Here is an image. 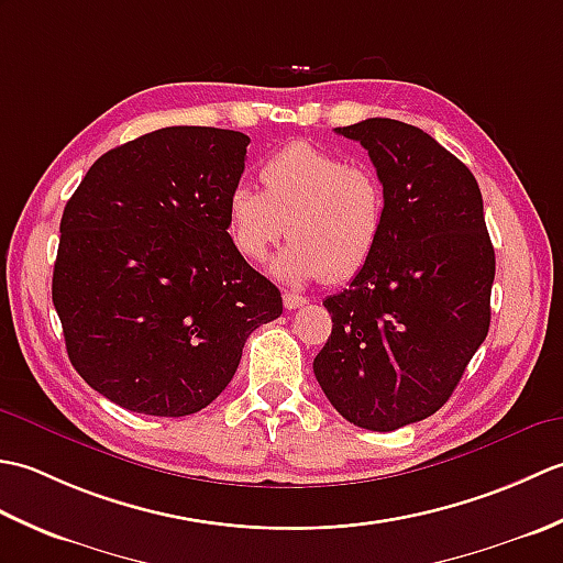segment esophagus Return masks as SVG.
<instances>
[{
  "label": "esophagus",
  "instance_id": "34e87169",
  "mask_svg": "<svg viewBox=\"0 0 563 563\" xmlns=\"http://www.w3.org/2000/svg\"><path fill=\"white\" fill-rule=\"evenodd\" d=\"M283 305H285V309H300V307L307 305V297L295 295V292H285L283 295Z\"/></svg>",
  "mask_w": 563,
  "mask_h": 563
}]
</instances>
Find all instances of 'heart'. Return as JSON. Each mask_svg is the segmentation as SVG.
Segmentation results:
<instances>
[{
	"label": "heart",
	"mask_w": 563,
	"mask_h": 563,
	"mask_svg": "<svg viewBox=\"0 0 563 563\" xmlns=\"http://www.w3.org/2000/svg\"><path fill=\"white\" fill-rule=\"evenodd\" d=\"M258 178L263 190L236 186L227 198L239 256L263 261L290 224L292 242L273 261L285 283H345L373 261L387 224V190L373 166L292 142L261 164Z\"/></svg>",
	"instance_id": "1"
}]
</instances>
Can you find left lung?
<instances>
[{
  "label": "left lung",
  "instance_id": "1",
  "mask_svg": "<svg viewBox=\"0 0 563 563\" xmlns=\"http://www.w3.org/2000/svg\"><path fill=\"white\" fill-rule=\"evenodd\" d=\"M336 133L367 150L387 224L349 290L324 300L333 327L314 375L345 421L389 433L460 385L492 324L496 254L474 174L421 128L367 118Z\"/></svg>",
  "mask_w": 563,
  "mask_h": 563
}]
</instances>
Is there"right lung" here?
Here are the masks:
<instances>
[{
  "mask_svg": "<svg viewBox=\"0 0 563 563\" xmlns=\"http://www.w3.org/2000/svg\"><path fill=\"white\" fill-rule=\"evenodd\" d=\"M249 137L174 125L91 164L59 222L53 305L71 365L128 411L188 416L234 377L283 297L236 254L227 198Z\"/></svg>",
  "mask_w": 563,
  "mask_h": 563,
  "instance_id": "add662e5",
  "label": "right lung"
}]
</instances>
